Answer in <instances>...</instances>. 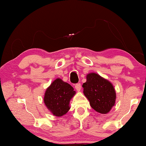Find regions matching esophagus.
<instances>
[{
	"mask_svg": "<svg viewBox=\"0 0 146 146\" xmlns=\"http://www.w3.org/2000/svg\"><path fill=\"white\" fill-rule=\"evenodd\" d=\"M74 87H75V88H76V90L78 91V92H79V91H80V90H81V84L80 83H78V84H76L74 85Z\"/></svg>",
	"mask_w": 146,
	"mask_h": 146,
	"instance_id": "esophagus-1",
	"label": "esophagus"
}]
</instances>
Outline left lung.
Listing matches in <instances>:
<instances>
[{
  "instance_id": "left-lung-1",
  "label": "left lung",
  "mask_w": 146,
  "mask_h": 146,
  "mask_svg": "<svg viewBox=\"0 0 146 146\" xmlns=\"http://www.w3.org/2000/svg\"><path fill=\"white\" fill-rule=\"evenodd\" d=\"M82 87L91 107L98 112L106 114L115 105L116 94L112 84L98 74H88Z\"/></svg>"
}]
</instances>
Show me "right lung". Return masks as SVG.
Listing matches in <instances>:
<instances>
[{"mask_svg": "<svg viewBox=\"0 0 146 146\" xmlns=\"http://www.w3.org/2000/svg\"><path fill=\"white\" fill-rule=\"evenodd\" d=\"M75 94L72 86L60 78H57L46 90L44 102L53 115L60 117L70 108V101Z\"/></svg>", "mask_w": 146, "mask_h": 146, "instance_id": "1", "label": "right lung"}]
</instances>
